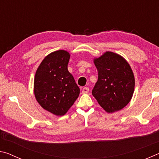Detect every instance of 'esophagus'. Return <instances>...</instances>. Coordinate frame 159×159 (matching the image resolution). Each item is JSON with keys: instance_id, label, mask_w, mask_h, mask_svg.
Listing matches in <instances>:
<instances>
[{"instance_id": "34e87169", "label": "esophagus", "mask_w": 159, "mask_h": 159, "mask_svg": "<svg viewBox=\"0 0 159 159\" xmlns=\"http://www.w3.org/2000/svg\"><path fill=\"white\" fill-rule=\"evenodd\" d=\"M88 92H89V88H88V87H84L82 89V93L83 94H86V93H88Z\"/></svg>"}]
</instances>
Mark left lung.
Wrapping results in <instances>:
<instances>
[{
	"label": "left lung",
	"instance_id": "obj_1",
	"mask_svg": "<svg viewBox=\"0 0 159 159\" xmlns=\"http://www.w3.org/2000/svg\"><path fill=\"white\" fill-rule=\"evenodd\" d=\"M98 80L92 94L107 112L122 109L134 93V78L129 64L118 54L106 52L94 60Z\"/></svg>",
	"mask_w": 159,
	"mask_h": 159
}]
</instances>
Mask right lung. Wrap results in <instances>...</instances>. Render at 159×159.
Returning a JSON list of instances; mask_svg holds the SVG:
<instances>
[{
    "label": "right lung",
    "instance_id": "obj_1",
    "mask_svg": "<svg viewBox=\"0 0 159 159\" xmlns=\"http://www.w3.org/2000/svg\"><path fill=\"white\" fill-rule=\"evenodd\" d=\"M70 55L61 50L45 57L34 79V94L44 109L56 116L66 114L79 95L80 89L68 71Z\"/></svg>",
    "mask_w": 159,
    "mask_h": 159
}]
</instances>
